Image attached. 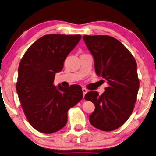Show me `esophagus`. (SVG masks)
Wrapping results in <instances>:
<instances>
[{"label":"esophagus","mask_w":156,"mask_h":156,"mask_svg":"<svg viewBox=\"0 0 156 156\" xmlns=\"http://www.w3.org/2000/svg\"><path fill=\"white\" fill-rule=\"evenodd\" d=\"M87 91H88V90L87 89H85V88H83V92L84 96L85 95V94L87 93Z\"/></svg>","instance_id":"34e87169"}]
</instances>
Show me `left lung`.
<instances>
[{
	"label": "left lung",
	"mask_w": 156,
	"mask_h": 156,
	"mask_svg": "<svg viewBox=\"0 0 156 156\" xmlns=\"http://www.w3.org/2000/svg\"><path fill=\"white\" fill-rule=\"evenodd\" d=\"M83 39L94 58L96 73L108 84L102 95L90 91L84 96L95 106L89 116L90 123L102 131H112L123 126L134 110L139 89L136 62L114 37L84 35Z\"/></svg>",
	"instance_id": "left-lung-1"
}]
</instances>
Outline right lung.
Segmentation results:
<instances>
[{
	"instance_id": "obj_1",
	"label": "right lung",
	"mask_w": 156,
	"mask_h": 156,
	"mask_svg": "<svg viewBox=\"0 0 156 156\" xmlns=\"http://www.w3.org/2000/svg\"><path fill=\"white\" fill-rule=\"evenodd\" d=\"M80 35L49 34L38 39L24 53L18 67L16 90L28 121L44 134L61 129L67 112L83 98L78 84L65 88L54 84L67 55L78 44Z\"/></svg>"
}]
</instances>
